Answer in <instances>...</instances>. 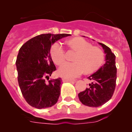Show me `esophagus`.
<instances>
[{"label": "esophagus", "instance_id": "1", "mask_svg": "<svg viewBox=\"0 0 132 132\" xmlns=\"http://www.w3.org/2000/svg\"><path fill=\"white\" fill-rule=\"evenodd\" d=\"M62 82H71V83H73L74 80H70V79H66V78H63V79H62Z\"/></svg>", "mask_w": 132, "mask_h": 132}]
</instances>
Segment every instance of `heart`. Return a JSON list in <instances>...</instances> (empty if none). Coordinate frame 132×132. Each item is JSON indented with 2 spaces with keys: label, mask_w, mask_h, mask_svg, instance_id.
<instances>
[{
  "label": "heart",
  "mask_w": 132,
  "mask_h": 132,
  "mask_svg": "<svg viewBox=\"0 0 132 132\" xmlns=\"http://www.w3.org/2000/svg\"><path fill=\"white\" fill-rule=\"evenodd\" d=\"M70 46L78 51L74 62H65L58 70V74L66 78H76L85 71L90 73L98 70L105 59L104 52L97 46L92 45L83 38H76L69 42ZM51 57L56 64L61 65L66 59L65 50L61 43H55L50 50Z\"/></svg>",
  "instance_id": "obj_1"
}]
</instances>
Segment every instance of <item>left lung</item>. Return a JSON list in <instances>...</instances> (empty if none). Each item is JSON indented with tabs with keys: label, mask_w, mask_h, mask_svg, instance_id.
Instances as JSON below:
<instances>
[{
	"label": "left lung",
	"mask_w": 132,
	"mask_h": 132,
	"mask_svg": "<svg viewBox=\"0 0 132 132\" xmlns=\"http://www.w3.org/2000/svg\"><path fill=\"white\" fill-rule=\"evenodd\" d=\"M106 54L105 63L98 71L88 77L91 80L89 87L78 94L80 101L89 107L103 105L112 96L116 88L117 68L116 56L109 47L99 43Z\"/></svg>",
	"instance_id": "obj_1"
}]
</instances>
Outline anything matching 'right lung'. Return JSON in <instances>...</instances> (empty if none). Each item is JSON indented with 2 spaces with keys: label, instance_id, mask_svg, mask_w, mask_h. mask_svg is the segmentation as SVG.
I'll return each instance as SVG.
<instances>
[{
  "label": "right lung",
  "instance_id": "right-lung-1",
  "mask_svg": "<svg viewBox=\"0 0 132 132\" xmlns=\"http://www.w3.org/2000/svg\"><path fill=\"white\" fill-rule=\"evenodd\" d=\"M69 36L71 34H41L20 48L16 61L18 84L23 98L32 107L45 109L57 102L62 79H49L56 70L50 50L55 41Z\"/></svg>",
  "mask_w": 132,
  "mask_h": 132
}]
</instances>
